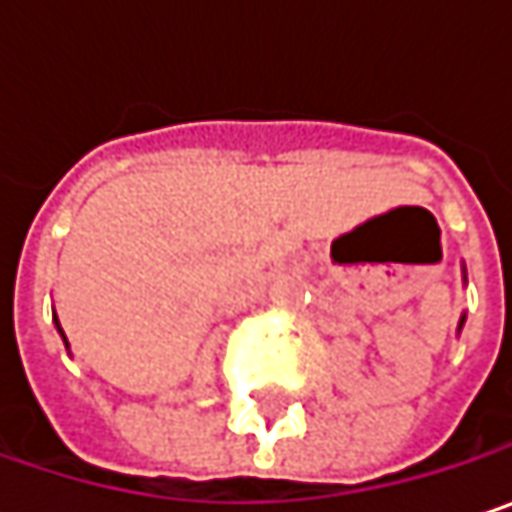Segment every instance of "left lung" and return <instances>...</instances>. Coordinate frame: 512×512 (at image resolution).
Returning a JSON list of instances; mask_svg holds the SVG:
<instances>
[{"label": "left lung", "mask_w": 512, "mask_h": 512, "mask_svg": "<svg viewBox=\"0 0 512 512\" xmlns=\"http://www.w3.org/2000/svg\"><path fill=\"white\" fill-rule=\"evenodd\" d=\"M462 323H465V317H462V320H460V329H462Z\"/></svg>", "instance_id": "1"}]
</instances>
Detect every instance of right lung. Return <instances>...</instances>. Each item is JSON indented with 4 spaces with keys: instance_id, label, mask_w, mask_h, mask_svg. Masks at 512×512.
<instances>
[{
    "instance_id": "add662e5",
    "label": "right lung",
    "mask_w": 512,
    "mask_h": 512,
    "mask_svg": "<svg viewBox=\"0 0 512 512\" xmlns=\"http://www.w3.org/2000/svg\"><path fill=\"white\" fill-rule=\"evenodd\" d=\"M55 317V314H52ZM55 326H58V320H55ZM58 332H61V326H58ZM61 338H64V332H61ZM64 347H67V338H64Z\"/></svg>"
}]
</instances>
